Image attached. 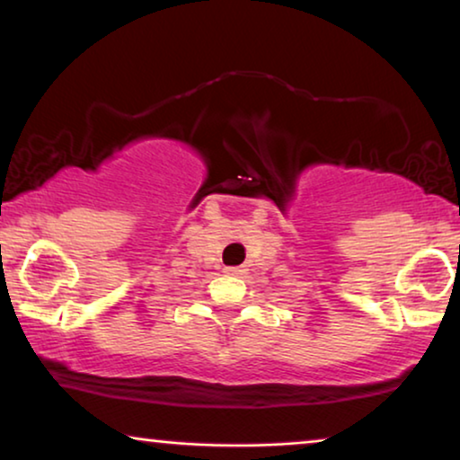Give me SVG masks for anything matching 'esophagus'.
Wrapping results in <instances>:
<instances>
[{
  "label": "esophagus",
  "instance_id": "34e87169",
  "mask_svg": "<svg viewBox=\"0 0 460 460\" xmlns=\"http://www.w3.org/2000/svg\"><path fill=\"white\" fill-rule=\"evenodd\" d=\"M225 273L233 275V277H239V275L245 273V269L243 267H227V269H225Z\"/></svg>",
  "mask_w": 460,
  "mask_h": 460
}]
</instances>
